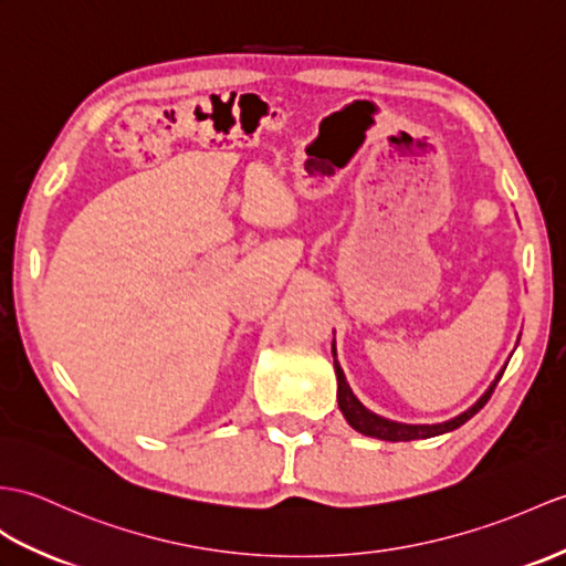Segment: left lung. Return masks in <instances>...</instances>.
Wrapping results in <instances>:
<instances>
[{"mask_svg":"<svg viewBox=\"0 0 566 566\" xmlns=\"http://www.w3.org/2000/svg\"><path fill=\"white\" fill-rule=\"evenodd\" d=\"M333 357H335V376H337V405L339 410H343L345 419L349 422L352 429H357L364 437H371V439H380V441H415V439H431V437H441V433H449L453 429H458L461 424H465L470 417H475L488 400L492 398V392L499 384V378H502L504 369L494 376V380L490 384V388L482 392L480 400L475 405H470L465 412L455 415L453 419H446V422L439 424H405V422H392V419L380 417L376 412H371L369 407H364L359 402V398L354 396L343 366L337 361V354H335V339H333Z\"/></svg>","mask_w":566,"mask_h":566,"instance_id":"8db88e82","label":"left lung"}]
</instances>
